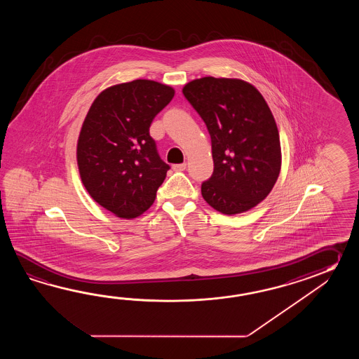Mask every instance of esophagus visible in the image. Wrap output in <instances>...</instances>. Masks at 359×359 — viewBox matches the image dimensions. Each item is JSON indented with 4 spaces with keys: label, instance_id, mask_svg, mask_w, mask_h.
<instances>
[{
    "label": "esophagus",
    "instance_id": "34e87169",
    "mask_svg": "<svg viewBox=\"0 0 359 359\" xmlns=\"http://www.w3.org/2000/svg\"><path fill=\"white\" fill-rule=\"evenodd\" d=\"M172 168H173L175 172H182V170L186 169V164L184 163H182V164H175Z\"/></svg>",
    "mask_w": 359,
    "mask_h": 359
}]
</instances>
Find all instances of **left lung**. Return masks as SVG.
Instances as JSON below:
<instances>
[{
    "label": "left lung",
    "instance_id": "left-lung-1",
    "mask_svg": "<svg viewBox=\"0 0 359 359\" xmlns=\"http://www.w3.org/2000/svg\"><path fill=\"white\" fill-rule=\"evenodd\" d=\"M182 92L212 140L214 170L201 183L203 198L229 215L258 205L281 169L280 136L266 100L252 84L229 78L204 76Z\"/></svg>",
    "mask_w": 359,
    "mask_h": 359
}]
</instances>
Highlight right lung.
Segmentation results:
<instances>
[{
    "label": "right lung",
    "mask_w": 359,
    "mask_h": 359,
    "mask_svg": "<svg viewBox=\"0 0 359 359\" xmlns=\"http://www.w3.org/2000/svg\"><path fill=\"white\" fill-rule=\"evenodd\" d=\"M175 90L136 79L116 84L95 99L76 146L81 178L91 198L122 218H136L153 205L165 180L150 126L168 105Z\"/></svg>",
    "instance_id": "add662e5"
}]
</instances>
